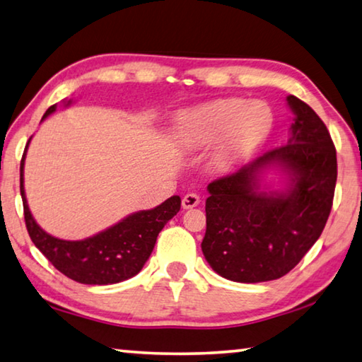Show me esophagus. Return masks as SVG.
Wrapping results in <instances>:
<instances>
[{
    "label": "esophagus",
    "mask_w": 362,
    "mask_h": 362,
    "mask_svg": "<svg viewBox=\"0 0 362 362\" xmlns=\"http://www.w3.org/2000/svg\"><path fill=\"white\" fill-rule=\"evenodd\" d=\"M199 201H201V198L198 193H187L182 199V207L183 209H193V207L199 204Z\"/></svg>",
    "instance_id": "esophagus-1"
}]
</instances>
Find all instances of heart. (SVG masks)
<instances>
[{
  "instance_id": "b5f03b06",
  "label": "heart",
  "mask_w": 362,
  "mask_h": 362,
  "mask_svg": "<svg viewBox=\"0 0 362 362\" xmlns=\"http://www.w3.org/2000/svg\"><path fill=\"white\" fill-rule=\"evenodd\" d=\"M273 115L263 102L218 99L182 113L175 122V137L187 150L216 144L211 164L226 170L240 164L268 137Z\"/></svg>"
}]
</instances>
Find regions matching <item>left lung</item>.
Here are the masks:
<instances>
[{"mask_svg":"<svg viewBox=\"0 0 362 362\" xmlns=\"http://www.w3.org/2000/svg\"><path fill=\"white\" fill-rule=\"evenodd\" d=\"M287 105L296 116L289 142L207 185L201 249L214 272L236 283L289 273L321 236L332 209L337 151L330 134L296 95ZM272 167L288 175L284 190L259 189V175Z\"/></svg>","mask_w":362,"mask_h":362,"instance_id":"obj_1","label":"left lung"}]
</instances>
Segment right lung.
I'll use <instances>...</instances> for the list:
<instances>
[{
    "label": "right lung",
    "mask_w": 362,
    "mask_h": 362,
    "mask_svg": "<svg viewBox=\"0 0 362 362\" xmlns=\"http://www.w3.org/2000/svg\"><path fill=\"white\" fill-rule=\"evenodd\" d=\"M70 103L71 100L65 102V105ZM54 112L56 105L49 107L42 119ZM28 144L21 161V194L25 225L35 246L60 273L76 283L105 286L136 276L153 252L159 231L180 211V196H170L155 209L134 212L86 240H59L42 230L28 209L23 188V164Z\"/></svg>",
    "instance_id": "obj_1"
}]
</instances>
